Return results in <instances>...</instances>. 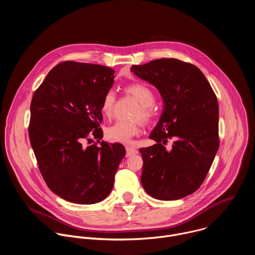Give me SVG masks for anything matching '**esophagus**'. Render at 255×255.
<instances>
[{"mask_svg": "<svg viewBox=\"0 0 255 255\" xmlns=\"http://www.w3.org/2000/svg\"><path fill=\"white\" fill-rule=\"evenodd\" d=\"M137 149H135L132 146H126V156H131L134 154H137Z\"/></svg>", "mask_w": 255, "mask_h": 255, "instance_id": "1", "label": "esophagus"}]
</instances>
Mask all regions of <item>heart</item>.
Segmentation results:
<instances>
[{"instance_id":"b5f03b06","label":"heart","mask_w":255,"mask_h":255,"mask_svg":"<svg viewBox=\"0 0 255 255\" xmlns=\"http://www.w3.org/2000/svg\"><path fill=\"white\" fill-rule=\"evenodd\" d=\"M125 92L134 97L140 104L139 108L134 112L133 119H141L143 123L149 124L154 117L151 107L155 102V94L153 91L142 84H132L125 88ZM116 99V94L113 90H109L105 93L101 103V112L105 118H112ZM140 128L141 123L139 121H118L106 129V137L111 142L129 143L133 137L139 134Z\"/></svg>"}]
</instances>
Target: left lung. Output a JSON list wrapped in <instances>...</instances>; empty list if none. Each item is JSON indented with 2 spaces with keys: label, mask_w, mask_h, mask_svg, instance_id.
I'll list each match as a JSON object with an SVG mask.
<instances>
[{
  "label": "left lung",
  "mask_w": 255,
  "mask_h": 255,
  "mask_svg": "<svg viewBox=\"0 0 255 255\" xmlns=\"http://www.w3.org/2000/svg\"><path fill=\"white\" fill-rule=\"evenodd\" d=\"M131 71L160 93L162 115L149 138L156 144L139 149L141 184L146 193L174 201L195 193L203 184L219 148V107L203 72L176 58H160ZM174 138L171 151L163 145Z\"/></svg>",
  "instance_id": "8db88e82"
}]
</instances>
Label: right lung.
Wrapping results in <instances>:
<instances>
[{"instance_id": "1", "label": "right lung", "mask_w": 255, "mask_h": 255, "mask_svg": "<svg viewBox=\"0 0 255 255\" xmlns=\"http://www.w3.org/2000/svg\"><path fill=\"white\" fill-rule=\"evenodd\" d=\"M114 72L100 64L63 61L33 94L31 146L47 187L68 202L91 205L106 199L126 154L120 143L100 142L101 103ZM91 136L97 142L87 145Z\"/></svg>"}]
</instances>
